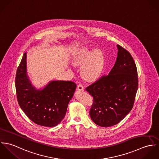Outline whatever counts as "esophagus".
Here are the masks:
<instances>
[{
	"label": "esophagus",
	"instance_id": "34e87169",
	"mask_svg": "<svg viewBox=\"0 0 159 159\" xmlns=\"http://www.w3.org/2000/svg\"><path fill=\"white\" fill-rule=\"evenodd\" d=\"M77 89L78 91H83L84 90V87L82 85V84H79L78 86H77Z\"/></svg>",
	"mask_w": 159,
	"mask_h": 159
}]
</instances>
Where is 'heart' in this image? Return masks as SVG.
<instances>
[{
	"mask_svg": "<svg viewBox=\"0 0 159 159\" xmlns=\"http://www.w3.org/2000/svg\"><path fill=\"white\" fill-rule=\"evenodd\" d=\"M72 62L75 66L84 65L81 70L82 75L88 81L95 80L99 76L103 65V56L100 51L92 53L84 49L73 57Z\"/></svg>",
	"mask_w": 159,
	"mask_h": 159,
	"instance_id": "b5f03b06",
	"label": "heart"
}]
</instances>
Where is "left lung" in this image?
<instances>
[{"label":"left lung","mask_w":159,"mask_h":159,"mask_svg":"<svg viewBox=\"0 0 159 159\" xmlns=\"http://www.w3.org/2000/svg\"><path fill=\"white\" fill-rule=\"evenodd\" d=\"M110 73L103 75L86 88L93 97L89 114L97 125L108 127L120 122L132 109L138 88L135 61L121 46Z\"/></svg>","instance_id":"1"}]
</instances>
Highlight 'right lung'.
Masks as SVG:
<instances>
[{
    "instance_id": "right-lung-1",
    "label": "right lung",
    "mask_w": 159,
    "mask_h": 159,
    "mask_svg": "<svg viewBox=\"0 0 159 159\" xmlns=\"http://www.w3.org/2000/svg\"><path fill=\"white\" fill-rule=\"evenodd\" d=\"M15 87L18 104L34 123L54 127L64 118L76 85L74 82L53 81L42 90H35L26 75V53L17 68Z\"/></svg>"
}]
</instances>
